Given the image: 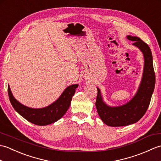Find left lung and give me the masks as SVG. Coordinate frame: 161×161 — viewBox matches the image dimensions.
I'll use <instances>...</instances> for the list:
<instances>
[{"label": "left lung", "mask_w": 161, "mask_h": 161, "mask_svg": "<svg viewBox=\"0 0 161 161\" xmlns=\"http://www.w3.org/2000/svg\"><path fill=\"white\" fill-rule=\"evenodd\" d=\"M126 38L133 42V45L141 51L144 57V68L142 80L134 96L126 104L111 107L103 100L100 90L97 88L95 106L99 115L104 124L110 126H122L134 124L145 115L151 101L155 87V73L152 54L149 46L139 37L128 35Z\"/></svg>", "instance_id": "left-lung-1"}]
</instances>
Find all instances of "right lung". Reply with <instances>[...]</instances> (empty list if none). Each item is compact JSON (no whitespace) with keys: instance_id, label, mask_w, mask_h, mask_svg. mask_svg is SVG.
Listing matches in <instances>:
<instances>
[{"instance_id":"1","label":"right lung","mask_w":161,"mask_h":161,"mask_svg":"<svg viewBox=\"0 0 161 161\" xmlns=\"http://www.w3.org/2000/svg\"><path fill=\"white\" fill-rule=\"evenodd\" d=\"M77 87V84L68 86L56 101L46 107L40 108H30L20 103L13 96L9 86L8 95L12 107L22 117L32 124L45 126L55 122L63 117L70 107L72 98Z\"/></svg>"}]
</instances>
